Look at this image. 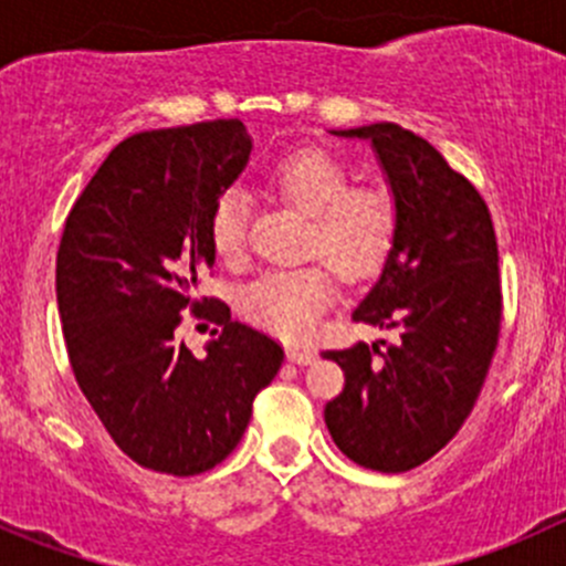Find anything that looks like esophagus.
<instances>
[{"label":"esophagus","instance_id":"esophagus-1","mask_svg":"<svg viewBox=\"0 0 566 566\" xmlns=\"http://www.w3.org/2000/svg\"><path fill=\"white\" fill-rule=\"evenodd\" d=\"M287 358L293 364H301V367H304V364H312L315 361V353L312 350H301V347H287Z\"/></svg>","mask_w":566,"mask_h":566}]
</instances>
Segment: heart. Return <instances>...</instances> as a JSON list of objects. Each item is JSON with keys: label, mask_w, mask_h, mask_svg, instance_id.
Masks as SVG:
<instances>
[{"label": "heart", "mask_w": 566, "mask_h": 566, "mask_svg": "<svg viewBox=\"0 0 566 566\" xmlns=\"http://www.w3.org/2000/svg\"><path fill=\"white\" fill-rule=\"evenodd\" d=\"M271 186L310 216L306 251L319 254L342 279H367L380 271L397 235V205L386 188L353 186L339 158L304 147L271 169ZM249 197L238 188L221 193L210 213V243L224 262L247 254ZM334 298L323 265L279 268L256 276L241 293L251 323L284 339H304Z\"/></svg>", "instance_id": "heart-1"}]
</instances>
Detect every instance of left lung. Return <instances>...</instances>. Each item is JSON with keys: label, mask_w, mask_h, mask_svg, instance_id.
Returning a JSON list of instances; mask_svg holds the SVG:
<instances>
[{"label": "left lung", "mask_w": 566, "mask_h": 566, "mask_svg": "<svg viewBox=\"0 0 566 566\" xmlns=\"http://www.w3.org/2000/svg\"><path fill=\"white\" fill-rule=\"evenodd\" d=\"M331 134L373 142L389 180L397 235L353 319L394 328L399 342L323 353L345 373L325 427L353 462L402 473L441 452L476 405L501 331L499 243L476 188L413 130Z\"/></svg>", "instance_id": "8db88e82"}]
</instances>
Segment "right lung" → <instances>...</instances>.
<instances>
[{
  "label": "right lung",
  "instance_id": "right-lung-1",
  "mask_svg": "<svg viewBox=\"0 0 566 566\" xmlns=\"http://www.w3.org/2000/svg\"><path fill=\"white\" fill-rule=\"evenodd\" d=\"M249 156L241 119L134 134L62 230L56 306L73 375L112 441L150 471L219 465L284 361L282 345L230 319V306L193 298L216 262L210 213ZM186 308L222 325L202 359L174 336Z\"/></svg>",
  "mask_w": 566,
  "mask_h": 566
}]
</instances>
